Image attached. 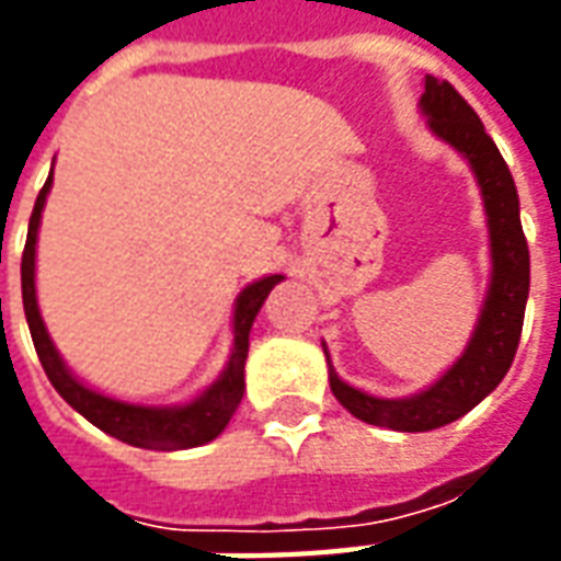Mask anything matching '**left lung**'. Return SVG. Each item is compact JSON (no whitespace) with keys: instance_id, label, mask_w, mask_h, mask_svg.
Listing matches in <instances>:
<instances>
[{"instance_id":"obj_1","label":"left lung","mask_w":561,"mask_h":561,"mask_svg":"<svg viewBox=\"0 0 561 561\" xmlns=\"http://www.w3.org/2000/svg\"><path fill=\"white\" fill-rule=\"evenodd\" d=\"M421 114L435 138L445 140L469 161L474 183L481 188L486 233H490V285L481 312L474 321L466 348L430 388L412 397H376L342 381L333 369L328 345V376L333 397L357 417L373 426L397 433H426L471 412L490 397L511 369L517 354L523 316L529 300V245L519 225V197L514 176L502 152L483 131V123L447 80L426 75L421 95Z\"/></svg>"}]
</instances>
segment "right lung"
Returning a JSON list of instances; mask_svg holds the SVG:
<instances>
[{
    "label": "right lung",
    "mask_w": 561,
    "mask_h": 561,
    "mask_svg": "<svg viewBox=\"0 0 561 561\" xmlns=\"http://www.w3.org/2000/svg\"><path fill=\"white\" fill-rule=\"evenodd\" d=\"M54 185V171L47 176V183L35 197L32 209L30 233H26V249H23V264H20V285H23V312L30 324L35 352L42 360L44 373L50 378L56 393L83 414L92 426H99L102 433L114 435L119 442L147 450H185V447H201L213 442L228 421L237 412V405L243 400L245 390V357H249V330L255 324V316L267 300V294L279 285L285 276L270 273L261 279L249 282L243 291L233 300V348L228 354V364L219 373V378L197 393L195 400L180 402V405H144V402H128L107 397L102 390L83 385L62 354L56 352L50 333L44 328L42 309H38V291H35V245H38V228H42V213Z\"/></svg>",
    "instance_id": "obj_1"
}]
</instances>
